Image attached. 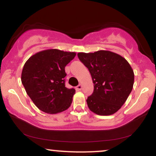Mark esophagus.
<instances>
[{"label": "esophagus", "instance_id": "1", "mask_svg": "<svg viewBox=\"0 0 156 156\" xmlns=\"http://www.w3.org/2000/svg\"><path fill=\"white\" fill-rule=\"evenodd\" d=\"M82 84H79L78 86L76 87V90H78V91H80L81 89H82Z\"/></svg>", "mask_w": 156, "mask_h": 156}]
</instances>
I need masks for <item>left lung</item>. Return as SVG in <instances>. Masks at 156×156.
Returning <instances> with one entry per match:
<instances>
[{"instance_id":"1","label":"left lung","mask_w":156,"mask_h":156,"mask_svg":"<svg viewBox=\"0 0 156 156\" xmlns=\"http://www.w3.org/2000/svg\"><path fill=\"white\" fill-rule=\"evenodd\" d=\"M77 55L88 68L94 83V92L87 99L89 108L100 116L115 114L133 89L134 73L131 65L124 57L108 50Z\"/></svg>"}]
</instances>
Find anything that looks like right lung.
I'll use <instances>...</instances> for the list:
<instances>
[{
    "label": "right lung",
    "instance_id": "add662e5",
    "mask_svg": "<svg viewBox=\"0 0 156 156\" xmlns=\"http://www.w3.org/2000/svg\"><path fill=\"white\" fill-rule=\"evenodd\" d=\"M75 56L74 52L50 49L35 53L25 63L21 82L42 112L56 114L71 105L75 89L65 87V68Z\"/></svg>",
    "mask_w": 156,
    "mask_h": 156
}]
</instances>
